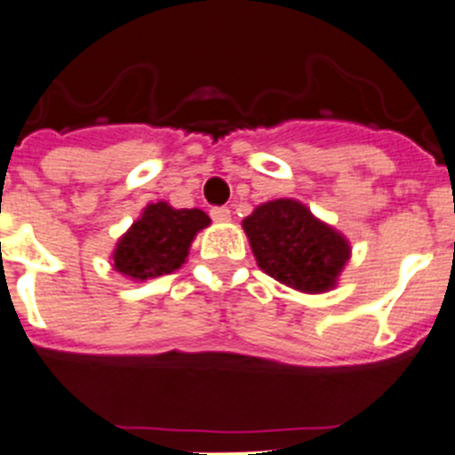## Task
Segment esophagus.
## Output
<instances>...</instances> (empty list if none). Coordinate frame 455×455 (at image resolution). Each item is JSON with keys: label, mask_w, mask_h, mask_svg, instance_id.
I'll return each instance as SVG.
<instances>
[{"label": "esophagus", "mask_w": 455, "mask_h": 455, "mask_svg": "<svg viewBox=\"0 0 455 455\" xmlns=\"http://www.w3.org/2000/svg\"><path fill=\"white\" fill-rule=\"evenodd\" d=\"M211 218H213L215 222H228V220H231V211H228L227 206H213V209H211Z\"/></svg>", "instance_id": "34e87169"}]
</instances>
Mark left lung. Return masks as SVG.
<instances>
[{
    "label": "left lung",
    "mask_w": 455,
    "mask_h": 455,
    "mask_svg": "<svg viewBox=\"0 0 455 455\" xmlns=\"http://www.w3.org/2000/svg\"><path fill=\"white\" fill-rule=\"evenodd\" d=\"M258 267L304 293H322L349 259V244L295 200L258 206L242 222Z\"/></svg>",
    "instance_id": "1"
}]
</instances>
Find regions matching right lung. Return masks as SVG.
Returning <instances> with one entry per match:
<instances>
[{
	"label": "right lung",
	"instance_id": "right-lung-1",
	"mask_svg": "<svg viewBox=\"0 0 455 455\" xmlns=\"http://www.w3.org/2000/svg\"><path fill=\"white\" fill-rule=\"evenodd\" d=\"M209 222L211 218L200 209H173L166 202L148 204L142 218L117 242L113 267L133 280L173 273L187 259L196 233Z\"/></svg>",
	"mask_w": 455,
	"mask_h": 455
}]
</instances>
